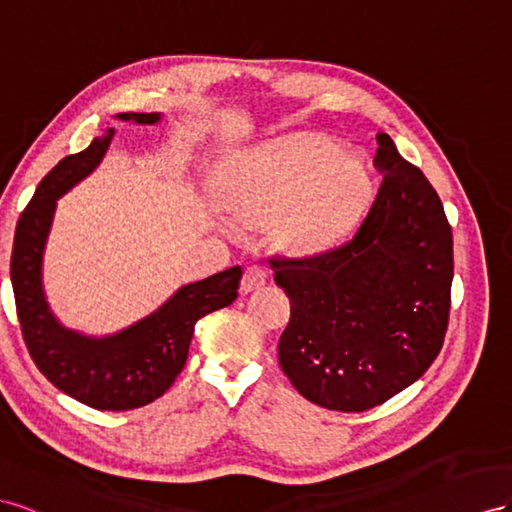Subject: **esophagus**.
I'll return each instance as SVG.
<instances>
[{"label":"esophagus","mask_w":512,"mask_h":512,"mask_svg":"<svg viewBox=\"0 0 512 512\" xmlns=\"http://www.w3.org/2000/svg\"><path fill=\"white\" fill-rule=\"evenodd\" d=\"M268 281V272L266 268L261 266H246L244 274H242V283H240V291L242 294H251L253 289H259L261 285H266Z\"/></svg>","instance_id":"34e87169"}]
</instances>
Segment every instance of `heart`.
<instances>
[{"mask_svg": "<svg viewBox=\"0 0 512 512\" xmlns=\"http://www.w3.org/2000/svg\"><path fill=\"white\" fill-rule=\"evenodd\" d=\"M371 195V173L328 139L270 143L244 156L225 182V208L242 225H268L274 242L311 255L354 225Z\"/></svg>", "mask_w": 512, "mask_h": 512, "instance_id": "heart-1", "label": "heart"}]
</instances>
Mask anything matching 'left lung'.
Returning <instances> with one entry per match:
<instances>
[{
    "label": "left lung",
    "instance_id": "1",
    "mask_svg": "<svg viewBox=\"0 0 512 512\" xmlns=\"http://www.w3.org/2000/svg\"><path fill=\"white\" fill-rule=\"evenodd\" d=\"M384 173L352 240L309 259H270L291 302L279 341L289 382L334 412H367L412 386L444 343L452 231L435 188L377 135Z\"/></svg>",
    "mask_w": 512,
    "mask_h": 512
}]
</instances>
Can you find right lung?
I'll return each instance as SVG.
<instances>
[{"label":"right lung","instance_id":"1","mask_svg":"<svg viewBox=\"0 0 512 512\" xmlns=\"http://www.w3.org/2000/svg\"><path fill=\"white\" fill-rule=\"evenodd\" d=\"M120 120L156 124L160 113H120ZM113 130L57 163L23 210L10 257V279L27 352L49 382L102 412H126L163 397L184 369L195 324L238 298L242 268L184 285L158 311L111 337L64 328L42 289V253L57 199L90 175L105 156Z\"/></svg>","mask_w":512,"mask_h":512}]
</instances>
